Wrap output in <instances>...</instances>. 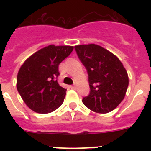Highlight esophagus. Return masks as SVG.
I'll list each match as a JSON object with an SVG mask.
<instances>
[{
  "label": "esophagus",
  "instance_id": "1",
  "mask_svg": "<svg viewBox=\"0 0 151 151\" xmlns=\"http://www.w3.org/2000/svg\"><path fill=\"white\" fill-rule=\"evenodd\" d=\"M70 88H73V89H75V88H76V85H71Z\"/></svg>",
  "mask_w": 151,
  "mask_h": 151
}]
</instances>
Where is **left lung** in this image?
Here are the masks:
<instances>
[{
  "label": "left lung",
  "mask_w": 151,
  "mask_h": 151,
  "mask_svg": "<svg viewBox=\"0 0 151 151\" xmlns=\"http://www.w3.org/2000/svg\"><path fill=\"white\" fill-rule=\"evenodd\" d=\"M87 70L90 92L82 102L88 109L100 114L114 110L124 98L129 77L116 55L95 44L74 47Z\"/></svg>",
  "instance_id": "left-lung-1"
}]
</instances>
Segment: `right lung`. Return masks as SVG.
Here are the masks:
<instances>
[{"label":"right lung","mask_w":151,"mask_h":151,"mask_svg":"<svg viewBox=\"0 0 151 151\" xmlns=\"http://www.w3.org/2000/svg\"><path fill=\"white\" fill-rule=\"evenodd\" d=\"M73 49V46L48 45L29 56L20 67L17 90L34 112L48 114L63 104L66 89L57 81L58 67Z\"/></svg>","instance_id":"1"}]
</instances>
